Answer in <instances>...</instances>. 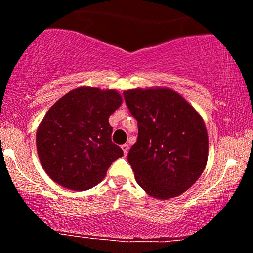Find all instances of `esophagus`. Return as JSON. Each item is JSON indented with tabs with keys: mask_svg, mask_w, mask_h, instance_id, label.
<instances>
[{
	"mask_svg": "<svg viewBox=\"0 0 253 253\" xmlns=\"http://www.w3.org/2000/svg\"><path fill=\"white\" fill-rule=\"evenodd\" d=\"M121 147H122V149H123L124 154H125V155H127V153H128V145H127V144H123Z\"/></svg>",
	"mask_w": 253,
	"mask_h": 253,
	"instance_id": "obj_1",
	"label": "esophagus"
}]
</instances>
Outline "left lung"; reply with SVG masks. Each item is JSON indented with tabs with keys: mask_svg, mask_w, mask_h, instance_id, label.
I'll use <instances>...</instances> for the list:
<instances>
[{
	"mask_svg": "<svg viewBox=\"0 0 253 253\" xmlns=\"http://www.w3.org/2000/svg\"><path fill=\"white\" fill-rule=\"evenodd\" d=\"M124 97L138 125V138L128 153L136 182L155 199L176 198L207 166L209 137L203 118L169 88L130 89Z\"/></svg>",
	"mask_w": 253,
	"mask_h": 253,
	"instance_id": "8db88e82",
	"label": "left lung"
}]
</instances>
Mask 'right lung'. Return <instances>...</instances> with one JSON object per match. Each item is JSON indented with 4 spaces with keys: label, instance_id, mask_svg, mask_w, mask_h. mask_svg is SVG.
<instances>
[{
    "label": "right lung",
    "instance_id": "1",
    "mask_svg": "<svg viewBox=\"0 0 253 253\" xmlns=\"http://www.w3.org/2000/svg\"><path fill=\"white\" fill-rule=\"evenodd\" d=\"M123 102L114 89L79 87L48 110L37 130V152L45 173L59 185L85 191L105 178L122 148L111 142L109 116Z\"/></svg>",
    "mask_w": 253,
    "mask_h": 253
}]
</instances>
